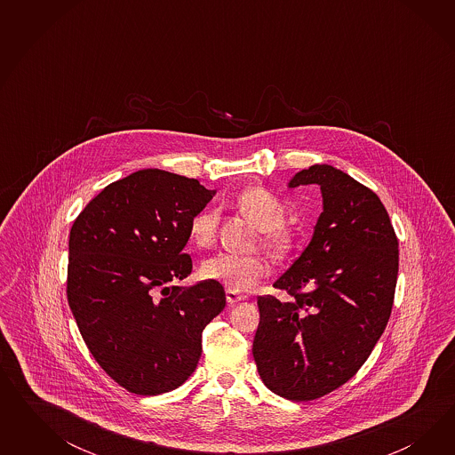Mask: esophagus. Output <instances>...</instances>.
<instances>
[{
    "label": "esophagus",
    "mask_w": 455,
    "mask_h": 455,
    "mask_svg": "<svg viewBox=\"0 0 455 455\" xmlns=\"http://www.w3.org/2000/svg\"><path fill=\"white\" fill-rule=\"evenodd\" d=\"M245 299H247L245 295H240V293H236V291L227 290V302H228V305H234V303L242 302V300H245Z\"/></svg>",
    "instance_id": "1"
}]
</instances>
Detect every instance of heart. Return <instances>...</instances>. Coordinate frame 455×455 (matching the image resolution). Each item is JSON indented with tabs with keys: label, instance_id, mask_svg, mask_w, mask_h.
<instances>
[{
	"label": "heart",
	"instance_id": "1",
	"mask_svg": "<svg viewBox=\"0 0 455 455\" xmlns=\"http://www.w3.org/2000/svg\"><path fill=\"white\" fill-rule=\"evenodd\" d=\"M236 207L262 230V243L275 253H285L291 247L285 219V202L265 187H251L236 196ZM219 215L213 208H204L190 220V238L196 247L213 245L217 238ZM270 274V265L260 257H242L234 253H217L200 267V275L221 283L232 291H248Z\"/></svg>",
	"mask_w": 455,
	"mask_h": 455
}]
</instances>
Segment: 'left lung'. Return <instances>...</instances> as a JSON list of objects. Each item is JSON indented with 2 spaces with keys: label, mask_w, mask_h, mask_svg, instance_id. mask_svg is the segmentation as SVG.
Segmentation results:
<instances>
[{
  "label": "left lung",
  "mask_w": 455,
  "mask_h": 455,
  "mask_svg": "<svg viewBox=\"0 0 455 455\" xmlns=\"http://www.w3.org/2000/svg\"><path fill=\"white\" fill-rule=\"evenodd\" d=\"M317 183L323 212L302 255L274 283L290 300L259 297L253 358L263 384L295 402L320 399L350 380L392 312L399 242L384 204L331 165L299 172L289 187Z\"/></svg>",
  "instance_id": "8db88e82"
}]
</instances>
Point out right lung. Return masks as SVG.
Here are the masks:
<instances>
[{
    "mask_svg": "<svg viewBox=\"0 0 455 455\" xmlns=\"http://www.w3.org/2000/svg\"><path fill=\"white\" fill-rule=\"evenodd\" d=\"M213 193L147 168L105 187L73 221L69 308L100 367L132 394L181 386L202 355V331L225 308L217 282L173 285L192 274L190 220Z\"/></svg>",
    "mask_w": 455,
    "mask_h": 455,
    "instance_id": "add662e5",
    "label": "right lung"
}]
</instances>
